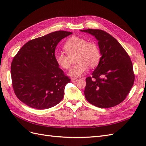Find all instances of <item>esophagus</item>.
I'll use <instances>...</instances> for the list:
<instances>
[{
	"label": "esophagus",
	"instance_id": "34e87169",
	"mask_svg": "<svg viewBox=\"0 0 146 146\" xmlns=\"http://www.w3.org/2000/svg\"><path fill=\"white\" fill-rule=\"evenodd\" d=\"M78 79L77 78H71V82H77Z\"/></svg>",
	"mask_w": 146,
	"mask_h": 146
}]
</instances>
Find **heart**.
<instances>
[{"label":"heart","instance_id":"b5f03b06","mask_svg":"<svg viewBox=\"0 0 146 146\" xmlns=\"http://www.w3.org/2000/svg\"><path fill=\"white\" fill-rule=\"evenodd\" d=\"M66 53L58 52L55 56L58 65L66 70L71 66V58L75 57L77 63L69 72L70 76L79 77L85 74L89 66L94 68L99 63L101 54L98 46L94 42H88L82 37L73 36L64 44Z\"/></svg>","mask_w":146,"mask_h":146}]
</instances>
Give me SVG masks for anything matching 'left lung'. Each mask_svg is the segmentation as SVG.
<instances>
[{
    "instance_id": "left-lung-1",
    "label": "left lung",
    "mask_w": 146,
    "mask_h": 146,
    "mask_svg": "<svg viewBox=\"0 0 146 146\" xmlns=\"http://www.w3.org/2000/svg\"><path fill=\"white\" fill-rule=\"evenodd\" d=\"M98 41L101 57L91 77L86 78L85 96L99 108L114 107L129 94L135 81L133 64L129 55L116 39L104 30H81Z\"/></svg>"
}]
</instances>
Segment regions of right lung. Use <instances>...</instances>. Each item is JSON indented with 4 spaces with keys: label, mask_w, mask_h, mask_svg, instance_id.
<instances>
[{
    "label": "right lung",
    "mask_w": 146,
    "mask_h": 146,
    "mask_svg": "<svg viewBox=\"0 0 146 146\" xmlns=\"http://www.w3.org/2000/svg\"><path fill=\"white\" fill-rule=\"evenodd\" d=\"M72 33L56 31L28 41L13 58L11 76L14 92L29 107L47 109L63 99L66 85L70 79L56 63L58 43Z\"/></svg>",
    "instance_id": "add662e5"
}]
</instances>
